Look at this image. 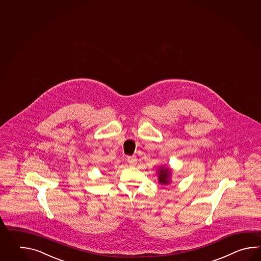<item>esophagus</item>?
Masks as SVG:
<instances>
[{"instance_id": "1", "label": "esophagus", "mask_w": 261, "mask_h": 261, "mask_svg": "<svg viewBox=\"0 0 261 261\" xmlns=\"http://www.w3.org/2000/svg\"><path fill=\"white\" fill-rule=\"evenodd\" d=\"M128 162L132 165V166H134L135 164H136V162H137V159H136V156H128Z\"/></svg>"}]
</instances>
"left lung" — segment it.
Segmentation results:
<instances>
[{"mask_svg": "<svg viewBox=\"0 0 261 261\" xmlns=\"http://www.w3.org/2000/svg\"><path fill=\"white\" fill-rule=\"evenodd\" d=\"M158 173V179L159 183L163 186H167L171 183V176H172V170L169 167H165L164 165L160 166L156 171Z\"/></svg>", "mask_w": 261, "mask_h": 261, "instance_id": "1", "label": "left lung"}]
</instances>
